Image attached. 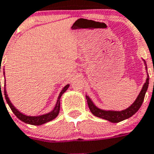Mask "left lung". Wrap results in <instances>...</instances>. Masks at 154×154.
Instances as JSON below:
<instances>
[{
    "label": "left lung",
    "mask_w": 154,
    "mask_h": 154,
    "mask_svg": "<svg viewBox=\"0 0 154 154\" xmlns=\"http://www.w3.org/2000/svg\"><path fill=\"white\" fill-rule=\"evenodd\" d=\"M143 62H144L146 70H147L146 69V62H145L144 60H143ZM148 86H149V75L147 74L146 82L144 83V84L143 86L142 89H141L139 95L137 96V99L135 100V101L129 107H127V109L120 110V111H117V110H103V109L97 107L96 105L94 104V102H93L92 100L91 99L89 96L86 95V99H87V104H88V106H89L90 110H91V113L94 116L100 117V118L104 119V120H108V121L111 122V123H118V122L123 121V120H126V119L130 118V117H132L133 115L135 114L138 111V110L140 109L141 105H142L143 102L145 94H146V91H147Z\"/></svg>",
    "instance_id": "1"
}]
</instances>
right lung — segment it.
I'll list each match as a JSON object with an SVG mask.
<instances>
[{"label": "right lung", "instance_id": "obj_1", "mask_svg": "<svg viewBox=\"0 0 154 154\" xmlns=\"http://www.w3.org/2000/svg\"><path fill=\"white\" fill-rule=\"evenodd\" d=\"M4 75H5V71H4ZM69 87H70V84H67V85L65 86L63 89L61 90L60 94H59V96H58L57 100L56 102V104H55L53 110H51V112H49V113H45V114L39 115V116H27V115L23 114V113H22L21 112L19 111V110H17V109L13 104H12V103L11 102V100H10L8 94H7L6 87H5V99H6L7 103H8V104L9 105L10 108L11 109L13 113L16 115V117H17L19 120L24 122V123H26V124H30V125L39 126V125H42V124H46V123H48V122L49 121H51V120H53L54 119H55L57 117L58 113H59V112H60V97H61V96L63 95V93L68 89Z\"/></svg>", "mask_w": 154, "mask_h": 154}]
</instances>
